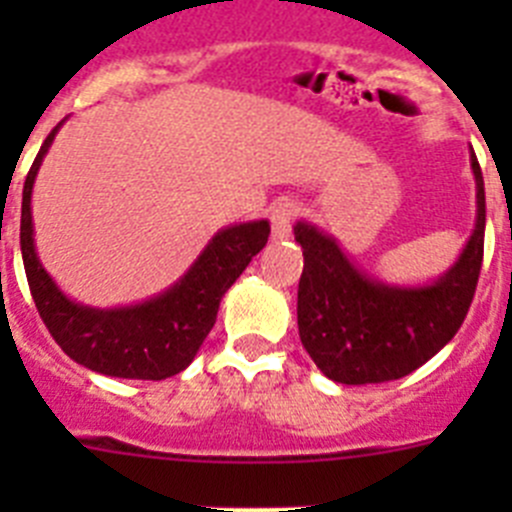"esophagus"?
I'll list each match as a JSON object with an SVG mask.
<instances>
[{"mask_svg": "<svg viewBox=\"0 0 512 512\" xmlns=\"http://www.w3.org/2000/svg\"><path fill=\"white\" fill-rule=\"evenodd\" d=\"M297 215H300V207L292 200H277L269 207V220H271V233L277 241L287 238L292 233V225H295Z\"/></svg>", "mask_w": 512, "mask_h": 512, "instance_id": "34e87169", "label": "esophagus"}]
</instances>
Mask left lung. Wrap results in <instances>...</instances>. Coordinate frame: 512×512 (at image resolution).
Instances as JSON below:
<instances>
[{"label":"left lung","mask_w":512,"mask_h":512,"mask_svg":"<svg viewBox=\"0 0 512 512\" xmlns=\"http://www.w3.org/2000/svg\"><path fill=\"white\" fill-rule=\"evenodd\" d=\"M477 223L459 261L428 287H390L346 259L336 238L295 225L305 269L297 289L300 341L320 372L341 384L408 377L441 351L467 318L485 253V182L472 153Z\"/></svg>","instance_id":"left-lung-1"}]
</instances>
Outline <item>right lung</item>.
Wrapping results in <instances>:
<instances>
[{
    "label": "right lung",
    "mask_w": 512,
    "mask_h": 512,
    "mask_svg": "<svg viewBox=\"0 0 512 512\" xmlns=\"http://www.w3.org/2000/svg\"><path fill=\"white\" fill-rule=\"evenodd\" d=\"M61 128V125H58ZM58 128L51 130L27 171L22 189L20 248L35 307L53 341L92 372L120 379H166L184 372L212 330L220 300L241 277L248 261L269 241V223L230 225L207 243L200 259L174 287L153 300L115 310L79 305L56 287L40 264L33 241L30 197L43 156Z\"/></svg>",
    "instance_id": "add662e5"
}]
</instances>
